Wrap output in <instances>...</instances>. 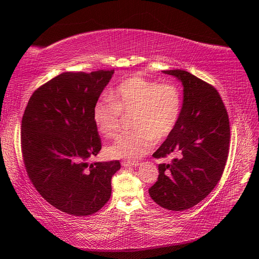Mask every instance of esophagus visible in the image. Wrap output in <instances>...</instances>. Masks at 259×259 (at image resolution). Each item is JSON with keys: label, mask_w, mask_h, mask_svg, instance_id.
Returning a JSON list of instances; mask_svg holds the SVG:
<instances>
[{"label": "esophagus", "mask_w": 259, "mask_h": 259, "mask_svg": "<svg viewBox=\"0 0 259 259\" xmlns=\"http://www.w3.org/2000/svg\"><path fill=\"white\" fill-rule=\"evenodd\" d=\"M121 164H122V166H124V167H132V166H138L139 165L138 162H130V161H123Z\"/></svg>", "instance_id": "34e87169"}]
</instances>
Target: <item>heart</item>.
I'll return each mask as SVG.
<instances>
[{
	"mask_svg": "<svg viewBox=\"0 0 259 259\" xmlns=\"http://www.w3.org/2000/svg\"><path fill=\"white\" fill-rule=\"evenodd\" d=\"M108 98L98 99L93 107V121L107 138L121 130L122 117L131 115V132L124 133L106 148L111 159L136 161L151 150L156 142L168 137L182 112V93L171 82L159 83L134 75L117 85Z\"/></svg>",
	"mask_w": 259,
	"mask_h": 259,
	"instance_id": "obj_1",
	"label": "heart"
}]
</instances>
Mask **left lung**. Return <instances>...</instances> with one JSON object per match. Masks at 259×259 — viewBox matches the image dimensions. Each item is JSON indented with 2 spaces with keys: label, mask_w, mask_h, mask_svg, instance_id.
I'll return each mask as SVG.
<instances>
[{
  "label": "left lung",
  "mask_w": 259,
  "mask_h": 259,
  "mask_svg": "<svg viewBox=\"0 0 259 259\" xmlns=\"http://www.w3.org/2000/svg\"><path fill=\"white\" fill-rule=\"evenodd\" d=\"M163 72L183 83L184 103L176 127L152 154L177 158L159 164L158 182L149 194L164 208L184 210L205 199L222 178L229 153V117L213 85L185 70Z\"/></svg>",
  "instance_id": "1"
}]
</instances>
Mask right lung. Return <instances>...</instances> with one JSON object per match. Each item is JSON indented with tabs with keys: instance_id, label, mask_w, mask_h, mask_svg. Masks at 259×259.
Segmentation results:
<instances>
[{
	"instance_id": "1",
	"label": "right lung",
	"mask_w": 259,
	"mask_h": 259,
	"mask_svg": "<svg viewBox=\"0 0 259 259\" xmlns=\"http://www.w3.org/2000/svg\"><path fill=\"white\" fill-rule=\"evenodd\" d=\"M114 70L64 72L30 97L21 121V152L31 183L51 205L64 213L88 216L110 199L119 161L88 160L101 140L93 107Z\"/></svg>"
}]
</instances>
